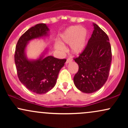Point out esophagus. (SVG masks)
I'll return each mask as SVG.
<instances>
[{
  "instance_id": "34e87169",
  "label": "esophagus",
  "mask_w": 128,
  "mask_h": 128,
  "mask_svg": "<svg viewBox=\"0 0 128 128\" xmlns=\"http://www.w3.org/2000/svg\"><path fill=\"white\" fill-rule=\"evenodd\" d=\"M72 58H68L67 59V61H66V64H68V63L70 62L71 61H72Z\"/></svg>"
}]
</instances>
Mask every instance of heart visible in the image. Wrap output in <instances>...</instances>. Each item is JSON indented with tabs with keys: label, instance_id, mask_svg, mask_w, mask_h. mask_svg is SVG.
<instances>
[{
	"label": "heart",
	"instance_id": "heart-1",
	"mask_svg": "<svg viewBox=\"0 0 128 128\" xmlns=\"http://www.w3.org/2000/svg\"><path fill=\"white\" fill-rule=\"evenodd\" d=\"M88 38V31L86 28L79 26H72L68 28L60 37L62 43L71 44L72 50L74 54L82 52L86 48ZM55 48L60 51H64V48L61 44L56 43Z\"/></svg>",
	"mask_w": 128,
	"mask_h": 128
}]
</instances>
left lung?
<instances>
[{"label": "left lung", "instance_id": "8db88e82", "mask_svg": "<svg viewBox=\"0 0 128 128\" xmlns=\"http://www.w3.org/2000/svg\"><path fill=\"white\" fill-rule=\"evenodd\" d=\"M94 30L84 50L74 61L79 70L73 78L82 92L92 93L105 84L109 76L112 53L109 38L102 29L93 24Z\"/></svg>", "mask_w": 128, "mask_h": 128}]
</instances>
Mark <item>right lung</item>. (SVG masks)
Listing matches in <instances>:
<instances>
[{
    "label": "right lung",
    "instance_id": "obj_1",
    "mask_svg": "<svg viewBox=\"0 0 128 128\" xmlns=\"http://www.w3.org/2000/svg\"><path fill=\"white\" fill-rule=\"evenodd\" d=\"M48 30L44 23L32 26L20 37L14 54L19 80L29 90L36 94H44L54 88L60 70L66 61V59H58L52 56H42L36 61H29L26 58L24 50L27 42L46 36Z\"/></svg>",
    "mask_w": 128,
    "mask_h": 128
}]
</instances>
